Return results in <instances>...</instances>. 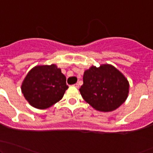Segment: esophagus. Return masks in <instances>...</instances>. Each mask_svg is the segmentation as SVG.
Instances as JSON below:
<instances>
[{"instance_id":"34e87169","label":"esophagus","mask_w":153,"mask_h":153,"mask_svg":"<svg viewBox=\"0 0 153 153\" xmlns=\"http://www.w3.org/2000/svg\"><path fill=\"white\" fill-rule=\"evenodd\" d=\"M73 86H75V87H76V88H78V87H79V84H78V83H77V84H74Z\"/></svg>"}]
</instances>
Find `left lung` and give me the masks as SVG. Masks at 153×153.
<instances>
[{
	"mask_svg": "<svg viewBox=\"0 0 153 153\" xmlns=\"http://www.w3.org/2000/svg\"><path fill=\"white\" fill-rule=\"evenodd\" d=\"M79 91L86 103L101 112H111L119 107L129 94V84L124 75L110 64L92 66L83 77Z\"/></svg>",
	"mask_w": 153,
	"mask_h": 153,
	"instance_id": "obj_1",
	"label": "left lung"
}]
</instances>
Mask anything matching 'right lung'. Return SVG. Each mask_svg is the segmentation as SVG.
<instances>
[{
  "instance_id": "right-lung-1",
  "label": "right lung",
  "mask_w": 153,
  "mask_h": 153,
  "mask_svg": "<svg viewBox=\"0 0 153 153\" xmlns=\"http://www.w3.org/2000/svg\"><path fill=\"white\" fill-rule=\"evenodd\" d=\"M66 77L55 64L36 66L28 72L21 91L29 104L40 109L59 101L69 88Z\"/></svg>"
}]
</instances>
